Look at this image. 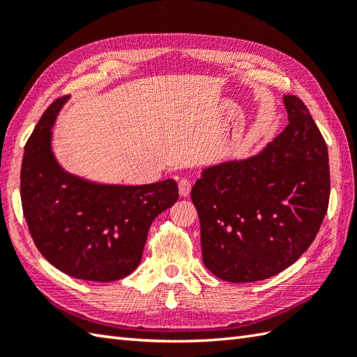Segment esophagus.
<instances>
[{
    "label": "esophagus",
    "instance_id": "obj_1",
    "mask_svg": "<svg viewBox=\"0 0 357 357\" xmlns=\"http://www.w3.org/2000/svg\"><path fill=\"white\" fill-rule=\"evenodd\" d=\"M178 187H179V195L183 196V198H187L188 195H190V190H192V183L188 179H185V178H183V179H179V184H178Z\"/></svg>",
    "mask_w": 357,
    "mask_h": 357
}]
</instances>
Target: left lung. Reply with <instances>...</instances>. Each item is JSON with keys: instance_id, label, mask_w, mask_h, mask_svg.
<instances>
[{"instance_id": "left-lung-1", "label": "left lung", "mask_w": 357, "mask_h": 357, "mask_svg": "<svg viewBox=\"0 0 357 357\" xmlns=\"http://www.w3.org/2000/svg\"><path fill=\"white\" fill-rule=\"evenodd\" d=\"M284 105L282 133L255 156L204 169L192 188L204 265L227 282H255L290 267L327 213V144L298 96L285 95Z\"/></svg>"}]
</instances>
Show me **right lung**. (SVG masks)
Instances as JSON below:
<instances>
[{
	"label": "right lung",
	"mask_w": 357,
	"mask_h": 357,
	"mask_svg": "<svg viewBox=\"0 0 357 357\" xmlns=\"http://www.w3.org/2000/svg\"><path fill=\"white\" fill-rule=\"evenodd\" d=\"M67 98L49 105L24 147L22 211L36 248L53 267L112 282L138 267L150 225L178 201V184H100L66 172L53 155L52 127Z\"/></svg>",
	"instance_id": "1"
}]
</instances>
